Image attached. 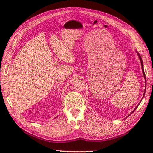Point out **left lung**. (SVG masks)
<instances>
[{
    "label": "left lung",
    "instance_id": "1",
    "mask_svg": "<svg viewBox=\"0 0 153 153\" xmlns=\"http://www.w3.org/2000/svg\"><path fill=\"white\" fill-rule=\"evenodd\" d=\"M137 54H138V55L139 56V58H140V62H141V65H142V73H143V75H144V79H145V82H146V76H145V74H144V68H143V63H142V58H141V56H140V55H139V54L138 53V52H137ZM144 94H145V91H144ZM143 97H144V96H143ZM140 104H138V106H137V107H136V108H135V109H134V111H133V112H134V111H135L136 109V108H137V107H138V105H139Z\"/></svg>",
    "mask_w": 153,
    "mask_h": 153
}]
</instances>
